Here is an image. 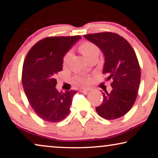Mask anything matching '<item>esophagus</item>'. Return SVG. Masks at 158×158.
Here are the masks:
<instances>
[{
  "mask_svg": "<svg viewBox=\"0 0 158 158\" xmlns=\"http://www.w3.org/2000/svg\"><path fill=\"white\" fill-rule=\"evenodd\" d=\"M90 89L89 88H86V89H85V88H81V89H79V91H81V92H86V93H87L88 91H90Z\"/></svg>",
  "mask_w": 158,
  "mask_h": 158,
  "instance_id": "obj_1",
  "label": "esophagus"
}]
</instances>
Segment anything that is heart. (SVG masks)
Instances as JSON below:
<instances>
[{"label": "heart", "instance_id": "b5f03b06", "mask_svg": "<svg viewBox=\"0 0 158 158\" xmlns=\"http://www.w3.org/2000/svg\"><path fill=\"white\" fill-rule=\"evenodd\" d=\"M79 51L81 52L82 55L86 57V58H89L90 56L92 55L99 52V49L96 44L91 43L90 41H84L81 43L79 46ZM71 51H68L67 53L64 55L63 57V62L64 64L67 63V60H68L70 56H71ZM75 80L77 83L82 85H86L89 83L90 81V77L86 76V75H78L75 77Z\"/></svg>", "mask_w": 158, "mask_h": 158}]
</instances>
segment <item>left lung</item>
Listing matches in <instances>:
<instances>
[{"label": "left lung", "mask_w": 158, "mask_h": 158, "mask_svg": "<svg viewBox=\"0 0 158 158\" xmlns=\"http://www.w3.org/2000/svg\"><path fill=\"white\" fill-rule=\"evenodd\" d=\"M101 50L105 57L102 73L112 79L110 93H102L103 101L96 107L98 115L115 119L127 114L136 101L141 80V68L134 50L123 37L112 32L84 35Z\"/></svg>", "instance_id": "obj_1"}]
</instances>
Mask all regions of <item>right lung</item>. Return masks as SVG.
Segmentation results:
<instances>
[{"label":"right lung","instance_id":"obj_1","mask_svg":"<svg viewBox=\"0 0 158 158\" xmlns=\"http://www.w3.org/2000/svg\"><path fill=\"white\" fill-rule=\"evenodd\" d=\"M80 36H51L37 42L29 50L23 64L22 86L30 106L48 122L62 121L69 114L74 90L59 92L56 75L62 70L63 57Z\"/></svg>","mask_w":158,"mask_h":158}]
</instances>
